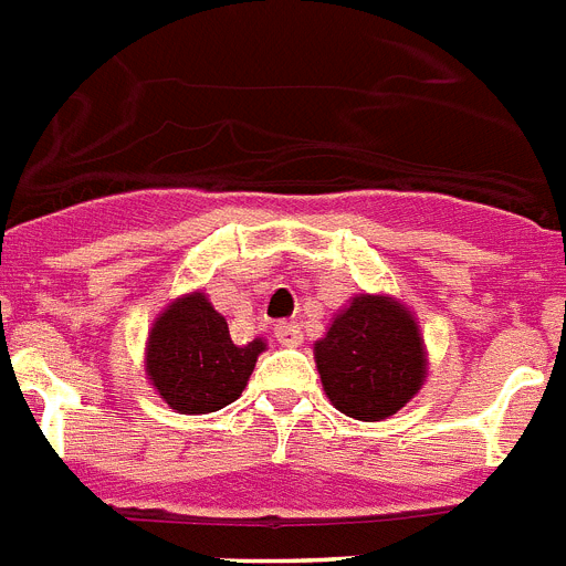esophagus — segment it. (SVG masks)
<instances>
[{
    "instance_id": "esophagus-1",
    "label": "esophagus",
    "mask_w": 566,
    "mask_h": 566,
    "mask_svg": "<svg viewBox=\"0 0 566 566\" xmlns=\"http://www.w3.org/2000/svg\"><path fill=\"white\" fill-rule=\"evenodd\" d=\"M274 337H277L280 345H289V348H294V345L303 343V332H300V326H294V323H277L274 326Z\"/></svg>"
}]
</instances>
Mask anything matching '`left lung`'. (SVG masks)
I'll list each match as a JSON object with an SVG mask.
<instances>
[{"label": "left lung", "instance_id": "left-lung-1", "mask_svg": "<svg viewBox=\"0 0 566 566\" xmlns=\"http://www.w3.org/2000/svg\"><path fill=\"white\" fill-rule=\"evenodd\" d=\"M314 359L334 408L363 422L394 417L424 382L419 328L391 297L354 300L314 343Z\"/></svg>", "mask_w": 566, "mask_h": 566}]
</instances>
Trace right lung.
I'll list each match as a JSON object with an SVG mask.
<instances>
[{"label": "right lung", "instance_id": "obj_1", "mask_svg": "<svg viewBox=\"0 0 566 566\" xmlns=\"http://www.w3.org/2000/svg\"><path fill=\"white\" fill-rule=\"evenodd\" d=\"M263 348V339L234 345L227 319L195 292L155 319L147 345L149 382L178 413L221 411L243 394Z\"/></svg>", "mask_w": 566, "mask_h": 566}]
</instances>
